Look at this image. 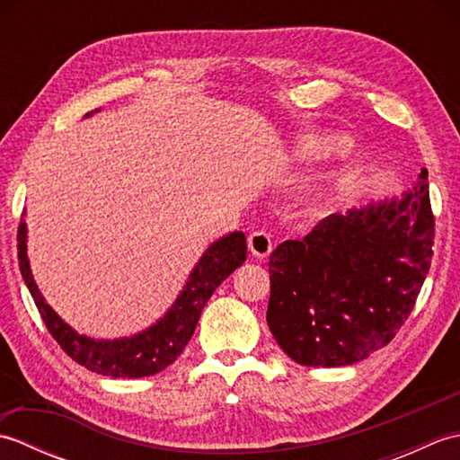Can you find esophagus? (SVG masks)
<instances>
[{
  "label": "esophagus",
  "instance_id": "1",
  "mask_svg": "<svg viewBox=\"0 0 460 460\" xmlns=\"http://www.w3.org/2000/svg\"><path fill=\"white\" fill-rule=\"evenodd\" d=\"M249 249L255 257L259 259H265L270 255L272 251V241H270V235L267 231H255L251 233L249 237Z\"/></svg>",
  "mask_w": 460,
  "mask_h": 460
}]
</instances>
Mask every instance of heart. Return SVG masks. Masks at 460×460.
<instances>
[{
  "label": "heart",
  "mask_w": 460,
  "mask_h": 460,
  "mask_svg": "<svg viewBox=\"0 0 460 460\" xmlns=\"http://www.w3.org/2000/svg\"><path fill=\"white\" fill-rule=\"evenodd\" d=\"M338 144L334 142H314V144H308V148L305 150L306 154H312V155H326V154H332V152H338Z\"/></svg>",
  "instance_id": "obj_1"
}]
</instances>
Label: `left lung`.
Masks as SVG:
<instances>
[{
	"instance_id": "1",
	"label": "left lung",
	"mask_w": 460,
	"mask_h": 460,
	"mask_svg": "<svg viewBox=\"0 0 460 460\" xmlns=\"http://www.w3.org/2000/svg\"><path fill=\"white\" fill-rule=\"evenodd\" d=\"M427 170L402 199L322 219L270 252L267 324L300 366L340 367L387 346L431 267Z\"/></svg>"
}]
</instances>
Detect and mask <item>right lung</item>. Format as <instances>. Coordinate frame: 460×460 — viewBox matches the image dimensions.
Returning a JSON list of instances; mask_svg holds the SVG:
<instances>
[{"label":"right lung","instance_id":"1","mask_svg":"<svg viewBox=\"0 0 460 460\" xmlns=\"http://www.w3.org/2000/svg\"><path fill=\"white\" fill-rule=\"evenodd\" d=\"M89 116V114H86ZM27 229L22 221L17 227V257L25 285L31 292L47 330L68 358L94 374L109 377H146L173 364L188 346L198 326L201 310L221 282L247 259V239L241 231L215 241L203 252L185 282L181 295L162 320L140 334L120 340H93L76 332L57 316L39 292L27 259Z\"/></svg>","mask_w":460,"mask_h":460}]
</instances>
